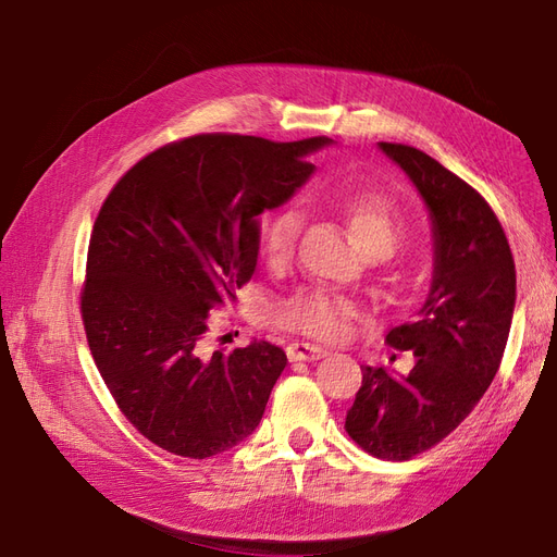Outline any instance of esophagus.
Wrapping results in <instances>:
<instances>
[{
  "label": "esophagus",
  "mask_w": 557,
  "mask_h": 557,
  "mask_svg": "<svg viewBox=\"0 0 557 557\" xmlns=\"http://www.w3.org/2000/svg\"><path fill=\"white\" fill-rule=\"evenodd\" d=\"M327 357V351L323 347L309 345V342H292L287 347V359L289 361H315Z\"/></svg>",
  "instance_id": "1"
}]
</instances>
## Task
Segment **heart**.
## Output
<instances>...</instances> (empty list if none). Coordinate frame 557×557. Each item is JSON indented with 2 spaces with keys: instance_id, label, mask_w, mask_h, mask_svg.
Listing matches in <instances>:
<instances>
[{
  "instance_id": "heart-1",
  "label": "heart",
  "mask_w": 557,
  "mask_h": 557,
  "mask_svg": "<svg viewBox=\"0 0 557 557\" xmlns=\"http://www.w3.org/2000/svg\"><path fill=\"white\" fill-rule=\"evenodd\" d=\"M337 210L347 220L351 234L366 253L389 258L401 242V222L393 198L375 191H354L337 198ZM304 227L299 208L285 206L260 224L258 251L270 268H285ZM359 315L357 301L325 289H304L277 306V323L311 339H337L345 335L349 321Z\"/></svg>"
}]
</instances>
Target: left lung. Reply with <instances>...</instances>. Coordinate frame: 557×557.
I'll use <instances>...</instances> for the list:
<instances>
[{"label":"left lung","mask_w":557,"mask_h":557,"mask_svg":"<svg viewBox=\"0 0 557 557\" xmlns=\"http://www.w3.org/2000/svg\"><path fill=\"white\" fill-rule=\"evenodd\" d=\"M417 184L433 218L435 270L413 321L385 342L413 351L405 377L363 366L345 431L366 453L405 461L465 421L500 369L510 335L517 272L503 224L474 186L423 150L381 144Z\"/></svg>","instance_id":"1"}]
</instances>
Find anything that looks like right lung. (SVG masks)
I'll return each instance as SVG.
<instances>
[{
	"label": "right lung",
	"mask_w": 557,
	"mask_h": 557,
	"mask_svg": "<svg viewBox=\"0 0 557 557\" xmlns=\"http://www.w3.org/2000/svg\"><path fill=\"white\" fill-rule=\"evenodd\" d=\"M325 136L196 134L138 160L92 224L81 318L116 407L150 443L206 459L263 419L287 354L206 351L208 315L253 277L258 215L309 180Z\"/></svg>",
	"instance_id": "obj_1"
}]
</instances>
